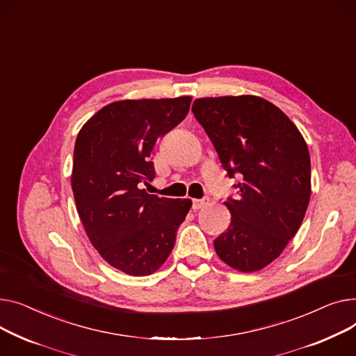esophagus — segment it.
Masks as SVG:
<instances>
[{
  "mask_svg": "<svg viewBox=\"0 0 356 356\" xmlns=\"http://www.w3.org/2000/svg\"><path fill=\"white\" fill-rule=\"evenodd\" d=\"M208 202H210L208 197H204L201 200H194L193 201V208H194V210H200V208H204L205 205H208Z\"/></svg>",
  "mask_w": 356,
  "mask_h": 356,
  "instance_id": "esophagus-1",
  "label": "esophagus"
}]
</instances>
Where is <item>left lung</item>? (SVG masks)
Listing matches in <instances>:
<instances>
[{"mask_svg": "<svg viewBox=\"0 0 356 356\" xmlns=\"http://www.w3.org/2000/svg\"><path fill=\"white\" fill-rule=\"evenodd\" d=\"M193 113L213 142L229 178L240 177L227 232L214 240L218 257L238 271L270 264L295 237L310 200L307 145L273 103L259 96L197 99Z\"/></svg>", "mask_w": 356, "mask_h": 356, "instance_id": "8db88e82", "label": "left lung"}]
</instances>
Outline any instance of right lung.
I'll return each mask as SVG.
<instances>
[{"instance_id": "obj_1", "label": "right lung", "mask_w": 356, "mask_h": 356, "mask_svg": "<svg viewBox=\"0 0 356 356\" xmlns=\"http://www.w3.org/2000/svg\"><path fill=\"white\" fill-rule=\"evenodd\" d=\"M191 100L113 102L77 135L72 188L79 217L99 254L127 275L148 276L163 264L193 205L140 188L155 178L151 155L158 138L185 119Z\"/></svg>"}]
</instances>
